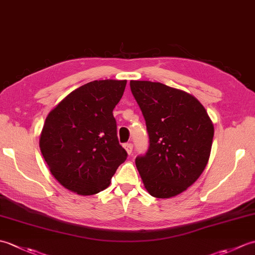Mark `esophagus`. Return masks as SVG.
Returning a JSON list of instances; mask_svg holds the SVG:
<instances>
[{
	"mask_svg": "<svg viewBox=\"0 0 255 255\" xmlns=\"http://www.w3.org/2000/svg\"><path fill=\"white\" fill-rule=\"evenodd\" d=\"M124 148H125V150L127 151V153L130 155L131 153H132V144L131 143H125L124 144Z\"/></svg>",
	"mask_w": 255,
	"mask_h": 255,
	"instance_id": "obj_1",
	"label": "esophagus"
}]
</instances>
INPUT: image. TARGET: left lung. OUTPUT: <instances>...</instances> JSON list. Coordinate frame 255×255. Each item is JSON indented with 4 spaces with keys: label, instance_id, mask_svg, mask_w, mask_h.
Segmentation results:
<instances>
[{
    "label": "left lung",
    "instance_id": "8db88e82",
    "mask_svg": "<svg viewBox=\"0 0 255 255\" xmlns=\"http://www.w3.org/2000/svg\"><path fill=\"white\" fill-rule=\"evenodd\" d=\"M144 117L148 152L136 159L144 188L151 196L170 198L183 193L208 163L214 125L196 97L159 82L130 81Z\"/></svg>",
    "mask_w": 255,
    "mask_h": 255
}]
</instances>
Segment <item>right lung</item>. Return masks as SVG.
<instances>
[{"instance_id": "add662e5", "label": "right lung", "mask_w": 255, "mask_h": 255, "mask_svg": "<svg viewBox=\"0 0 255 255\" xmlns=\"http://www.w3.org/2000/svg\"><path fill=\"white\" fill-rule=\"evenodd\" d=\"M126 84V80L86 83L48 114L40 151L51 174L69 191L83 196L104 191L127 159L113 115Z\"/></svg>"}]
</instances>
